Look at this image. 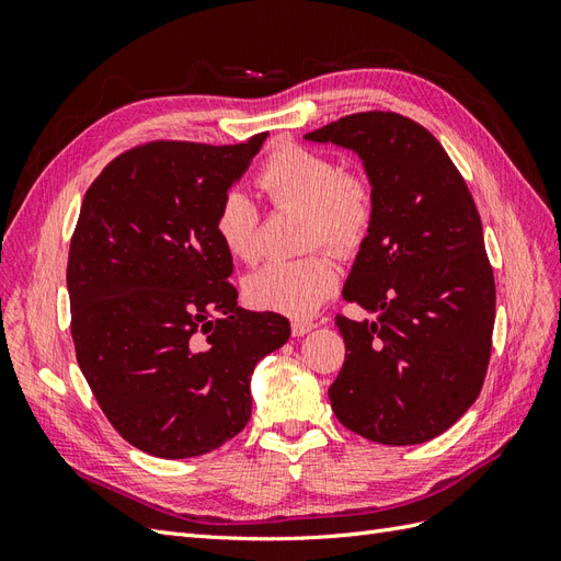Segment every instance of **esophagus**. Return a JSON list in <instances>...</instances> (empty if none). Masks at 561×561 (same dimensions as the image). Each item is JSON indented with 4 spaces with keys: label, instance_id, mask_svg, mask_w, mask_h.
<instances>
[{
    "label": "esophagus",
    "instance_id": "1",
    "mask_svg": "<svg viewBox=\"0 0 561 561\" xmlns=\"http://www.w3.org/2000/svg\"><path fill=\"white\" fill-rule=\"evenodd\" d=\"M316 328H318V322H313V320H295L293 322V334L295 336H304V334H309Z\"/></svg>",
    "mask_w": 561,
    "mask_h": 561
}]
</instances>
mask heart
<instances>
[{
	"label": "heart",
	"instance_id": "b5f03b06",
	"mask_svg": "<svg viewBox=\"0 0 561 561\" xmlns=\"http://www.w3.org/2000/svg\"><path fill=\"white\" fill-rule=\"evenodd\" d=\"M260 190L276 206L301 208L304 245L325 243L351 254L358 250L375 219V196L363 175L342 173L339 163L320 151L285 145L257 173ZM260 213L243 190H229L217 203L213 229L233 260L252 262L257 254ZM336 290V266L325 250L295 262H271L243 283L250 307L290 318H307Z\"/></svg>",
	"mask_w": 561,
	"mask_h": 561
}]
</instances>
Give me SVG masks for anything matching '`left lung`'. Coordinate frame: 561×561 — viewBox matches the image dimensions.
<instances>
[{
  "label": "left lung",
  "instance_id": "8db88e82",
  "mask_svg": "<svg viewBox=\"0 0 561 561\" xmlns=\"http://www.w3.org/2000/svg\"><path fill=\"white\" fill-rule=\"evenodd\" d=\"M304 138L360 157L375 219L344 285L377 320L336 316L346 358L336 419L379 445H421L478 400L496 318L480 213L433 135L396 112H360Z\"/></svg>",
  "mask_w": 561,
  "mask_h": 561
}]
</instances>
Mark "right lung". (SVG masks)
Wrapping results in <instances>:
<instances>
[{"label":"right lung","mask_w":561,"mask_h":561,"mask_svg":"<svg viewBox=\"0 0 561 561\" xmlns=\"http://www.w3.org/2000/svg\"><path fill=\"white\" fill-rule=\"evenodd\" d=\"M266 135L133 147L83 196L67 260L77 363L118 435L151 456H201L239 435L254 365L290 336L287 318L239 307L213 229Z\"/></svg>","instance_id":"1"}]
</instances>
